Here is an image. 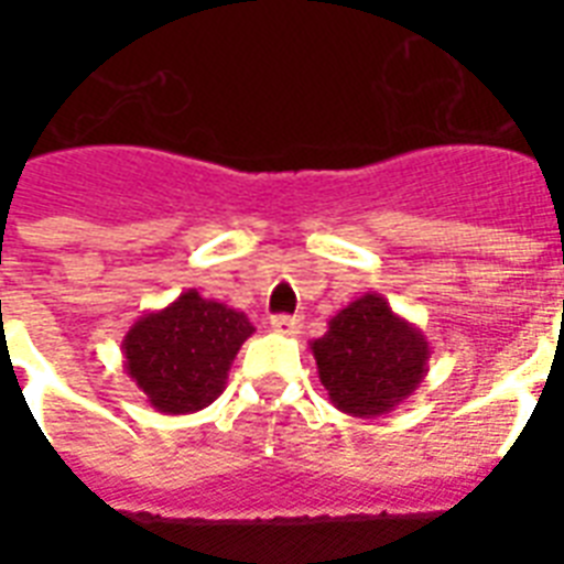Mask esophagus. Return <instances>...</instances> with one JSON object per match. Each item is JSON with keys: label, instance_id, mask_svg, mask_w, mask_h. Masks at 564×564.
I'll use <instances>...</instances> for the list:
<instances>
[{"label": "esophagus", "instance_id": "1", "mask_svg": "<svg viewBox=\"0 0 564 564\" xmlns=\"http://www.w3.org/2000/svg\"><path fill=\"white\" fill-rule=\"evenodd\" d=\"M272 330L283 336H295L301 330V318L299 316H272Z\"/></svg>", "mask_w": 564, "mask_h": 564}]
</instances>
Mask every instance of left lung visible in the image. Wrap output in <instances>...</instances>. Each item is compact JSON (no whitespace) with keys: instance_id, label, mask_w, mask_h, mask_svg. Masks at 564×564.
Here are the masks:
<instances>
[{"instance_id":"left-lung-1","label":"left lung","mask_w":564,"mask_h":564,"mask_svg":"<svg viewBox=\"0 0 564 564\" xmlns=\"http://www.w3.org/2000/svg\"><path fill=\"white\" fill-rule=\"evenodd\" d=\"M318 380L339 412L377 419L410 398L427 375L430 343L389 301L366 292L310 343Z\"/></svg>"}]
</instances>
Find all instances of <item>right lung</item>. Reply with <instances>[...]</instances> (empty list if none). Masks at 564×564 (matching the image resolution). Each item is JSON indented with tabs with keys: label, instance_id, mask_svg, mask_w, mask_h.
Here are the masks:
<instances>
[{
	"label": "right lung",
	"instance_id": "1",
	"mask_svg": "<svg viewBox=\"0 0 564 564\" xmlns=\"http://www.w3.org/2000/svg\"><path fill=\"white\" fill-rule=\"evenodd\" d=\"M251 334L246 313L187 290L137 318L122 339V366L154 410L189 415L225 392L230 362Z\"/></svg>",
	"mask_w": 564,
	"mask_h": 564
}]
</instances>
